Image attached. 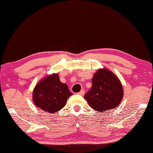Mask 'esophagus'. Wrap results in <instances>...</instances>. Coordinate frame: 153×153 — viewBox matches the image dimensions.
<instances>
[{
  "label": "esophagus",
  "instance_id": "obj_1",
  "mask_svg": "<svg viewBox=\"0 0 153 153\" xmlns=\"http://www.w3.org/2000/svg\"><path fill=\"white\" fill-rule=\"evenodd\" d=\"M79 94L81 96H84V94H85V90H81V91L79 92Z\"/></svg>",
  "mask_w": 153,
  "mask_h": 153
}]
</instances>
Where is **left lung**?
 I'll list each match as a JSON object with an SVG mask.
<instances>
[{"label": "left lung", "instance_id": "8db88e82", "mask_svg": "<svg viewBox=\"0 0 153 153\" xmlns=\"http://www.w3.org/2000/svg\"><path fill=\"white\" fill-rule=\"evenodd\" d=\"M91 89L85 99L98 112L107 111L119 105L123 98L122 84L116 75L105 68H99L94 75Z\"/></svg>", "mask_w": 153, "mask_h": 153}]
</instances>
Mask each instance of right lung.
Here are the masks:
<instances>
[{
    "label": "right lung",
    "instance_id": "right-lung-1",
    "mask_svg": "<svg viewBox=\"0 0 153 153\" xmlns=\"http://www.w3.org/2000/svg\"><path fill=\"white\" fill-rule=\"evenodd\" d=\"M72 93L66 84L59 80V75L53 74L42 78L33 92L34 104L50 114H54L65 106Z\"/></svg>",
    "mask_w": 153,
    "mask_h": 153
}]
</instances>
